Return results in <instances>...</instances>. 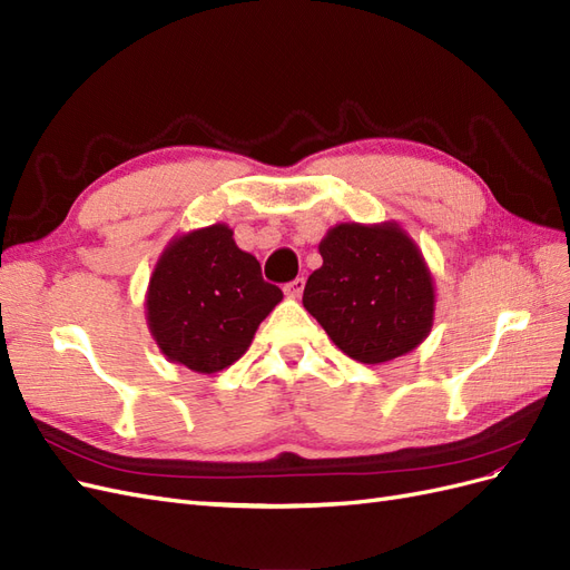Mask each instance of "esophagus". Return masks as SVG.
<instances>
[{"label": "esophagus", "instance_id": "obj_1", "mask_svg": "<svg viewBox=\"0 0 570 570\" xmlns=\"http://www.w3.org/2000/svg\"><path fill=\"white\" fill-rule=\"evenodd\" d=\"M285 295L287 297H292V299H297L302 292H304V278H295V281H289L285 287Z\"/></svg>", "mask_w": 570, "mask_h": 570}]
</instances>
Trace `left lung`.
I'll return each instance as SVG.
<instances>
[{
	"instance_id": "8db88e82",
	"label": "left lung",
	"mask_w": 570,
	"mask_h": 570,
	"mask_svg": "<svg viewBox=\"0 0 570 570\" xmlns=\"http://www.w3.org/2000/svg\"><path fill=\"white\" fill-rule=\"evenodd\" d=\"M323 266L308 275L304 308L337 347L383 364L416 350L433 327V275L396 223H340L321 239Z\"/></svg>"
}]
</instances>
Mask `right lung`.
Instances as JSON below:
<instances>
[{
  "mask_svg": "<svg viewBox=\"0 0 570 570\" xmlns=\"http://www.w3.org/2000/svg\"><path fill=\"white\" fill-rule=\"evenodd\" d=\"M283 299L256 256L235 245L226 223L170 239L147 289V325L168 361L195 373L233 366Z\"/></svg>",
  "mask_w": 570,
  "mask_h": 570,
  "instance_id": "1",
  "label": "right lung"
}]
</instances>
